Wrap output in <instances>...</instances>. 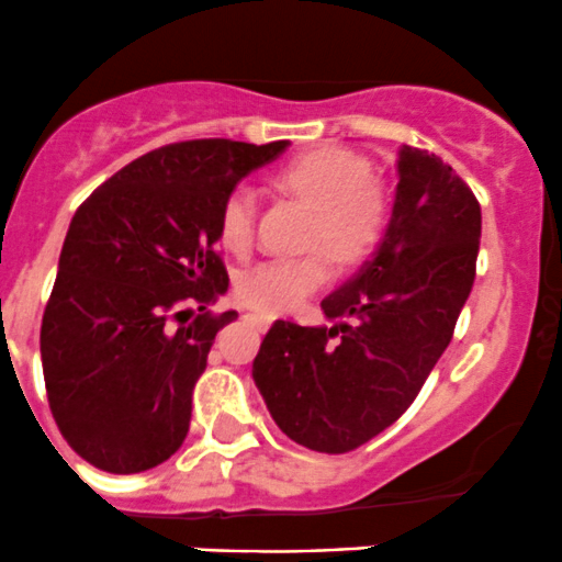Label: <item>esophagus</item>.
I'll return each instance as SVG.
<instances>
[{
  "instance_id": "esophagus-1",
  "label": "esophagus",
  "mask_w": 562,
  "mask_h": 562,
  "mask_svg": "<svg viewBox=\"0 0 562 562\" xmlns=\"http://www.w3.org/2000/svg\"><path fill=\"white\" fill-rule=\"evenodd\" d=\"M246 322L249 324H255V327L259 329V331H265L270 327V324H273V316H268V313H246Z\"/></svg>"
}]
</instances>
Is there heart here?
Returning <instances> with one entry per match:
<instances>
[{
    "instance_id": "b5f03b06",
    "label": "heart",
    "mask_w": 562,
    "mask_h": 562,
    "mask_svg": "<svg viewBox=\"0 0 562 562\" xmlns=\"http://www.w3.org/2000/svg\"><path fill=\"white\" fill-rule=\"evenodd\" d=\"M367 162L342 149H316L292 160L281 171V184L316 209V240H324L340 262H359L370 255L389 227V198L367 182ZM257 198L246 184L233 187L220 209V240L244 257L255 244ZM318 249L305 257L270 259L240 276V303L262 313L297 307L335 273V259Z\"/></svg>"
}]
</instances>
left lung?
I'll return each mask as SVG.
<instances>
[{"label":"left lung","mask_w":562,"mask_h":562,"mask_svg":"<svg viewBox=\"0 0 562 562\" xmlns=\"http://www.w3.org/2000/svg\"><path fill=\"white\" fill-rule=\"evenodd\" d=\"M383 240L351 281L322 300L331 327L279 322L251 375L289 439L316 452L370 442L415 402L450 346L474 283L482 214L437 155L400 149Z\"/></svg>","instance_id":"8db88e82"}]
</instances>
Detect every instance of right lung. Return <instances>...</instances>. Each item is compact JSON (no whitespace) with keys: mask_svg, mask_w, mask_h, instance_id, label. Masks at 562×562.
I'll list each match as a JSON object with an SVG mask.
<instances>
[{"mask_svg":"<svg viewBox=\"0 0 562 562\" xmlns=\"http://www.w3.org/2000/svg\"><path fill=\"white\" fill-rule=\"evenodd\" d=\"M286 147L166 144L71 216L42 316V372L58 431L101 472H147L182 448L211 342L238 318L206 311L231 281L214 249L222 201Z\"/></svg>","mask_w":562,"mask_h":562,"instance_id":"right-lung-1","label":"right lung"}]
</instances>
